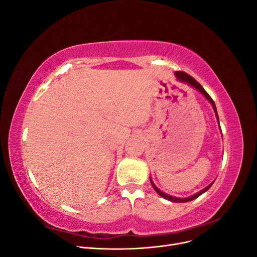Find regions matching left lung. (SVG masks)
<instances>
[{
    "label": "left lung",
    "mask_w": 257,
    "mask_h": 257,
    "mask_svg": "<svg viewBox=\"0 0 257 257\" xmlns=\"http://www.w3.org/2000/svg\"><path fill=\"white\" fill-rule=\"evenodd\" d=\"M175 75H176V77H177V79L179 80V81H182V82H185V83H189L191 87H193V88H195L197 91H199L201 94H203L210 103H211V105H212V107H213V110H214V112H215V115H216V119H217V122H219V115H217V112H216V107H215V104H214V102H213V99L210 97V95L208 94V93L205 91V89L201 87L200 85V83H198L195 79L193 78L192 76H190L189 74H186V73H183V72H176L175 73ZM219 124H220V122H219ZM150 182H151V184H152V186H153V189L155 190V192H157L160 196H162L163 198H165V199H167V200H170V201H173V203H186V201H191V200H193V199H195V198H197L198 196H200L201 194L203 193H205L206 191H208L210 188H211V185L213 184V182L212 183H210L208 186H206L205 189H203L201 191H199L198 193H196V194H194V195H192V196H190V197H186V198H179V197H176V196H172V195H168V194H166V193H164V192H162V191H160L157 186L154 185V183H153V181L151 180V177H150Z\"/></svg>",
    "instance_id": "left-lung-1"
}]
</instances>
